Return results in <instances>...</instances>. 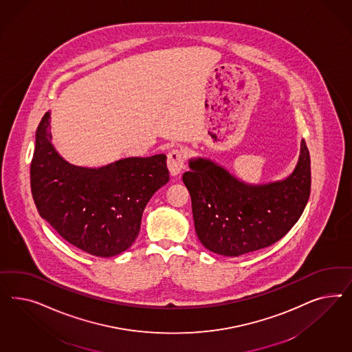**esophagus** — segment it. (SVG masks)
Here are the masks:
<instances>
[{"label":"esophagus","mask_w":352,"mask_h":352,"mask_svg":"<svg viewBox=\"0 0 352 352\" xmlns=\"http://www.w3.org/2000/svg\"><path fill=\"white\" fill-rule=\"evenodd\" d=\"M186 162V152L183 149H173L168 155V168L173 177L181 174Z\"/></svg>","instance_id":"1"}]
</instances>
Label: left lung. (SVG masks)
<instances>
[{"label": "left lung", "instance_id": "left-lung-1", "mask_svg": "<svg viewBox=\"0 0 352 352\" xmlns=\"http://www.w3.org/2000/svg\"><path fill=\"white\" fill-rule=\"evenodd\" d=\"M183 182L191 195L199 240L208 250L243 256L275 244L297 223L311 191V160L305 139L298 162L281 181L250 184L209 159H191Z\"/></svg>", "mask_w": 352, "mask_h": 352}]
</instances>
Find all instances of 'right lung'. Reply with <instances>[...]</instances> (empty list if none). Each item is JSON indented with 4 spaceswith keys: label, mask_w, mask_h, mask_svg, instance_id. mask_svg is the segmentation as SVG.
<instances>
[{
    "label": "right lung",
    "mask_w": 352,
    "mask_h": 352,
    "mask_svg": "<svg viewBox=\"0 0 352 352\" xmlns=\"http://www.w3.org/2000/svg\"><path fill=\"white\" fill-rule=\"evenodd\" d=\"M168 182L164 153L100 168L76 166L54 148L50 112L36 130L31 162L36 208L64 240L89 254L118 256L133 245L146 205Z\"/></svg>",
    "instance_id": "add662e5"
}]
</instances>
